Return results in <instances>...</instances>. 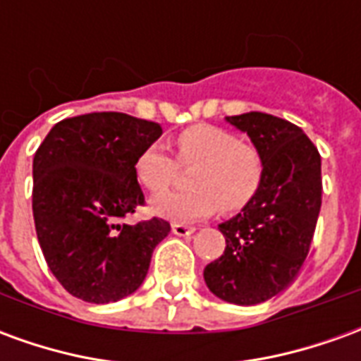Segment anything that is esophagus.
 Instances as JSON below:
<instances>
[{"mask_svg":"<svg viewBox=\"0 0 361 361\" xmlns=\"http://www.w3.org/2000/svg\"><path fill=\"white\" fill-rule=\"evenodd\" d=\"M172 232L176 235H191L193 232H195V228L188 226V224H180V222H176V224H172Z\"/></svg>","mask_w":361,"mask_h":361,"instance_id":"obj_1","label":"esophagus"}]
</instances>
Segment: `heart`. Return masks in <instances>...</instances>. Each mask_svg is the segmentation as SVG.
Listing matches in <instances>:
<instances>
[{"label": "heart", "mask_w": 361, "mask_h": 361, "mask_svg": "<svg viewBox=\"0 0 361 361\" xmlns=\"http://www.w3.org/2000/svg\"><path fill=\"white\" fill-rule=\"evenodd\" d=\"M178 157L183 166H195L189 191H172L152 199V211L173 222H191L222 209L234 214L245 209L261 189L265 164L255 147L222 127L197 123L176 135ZM142 185L154 193L172 188L180 166L164 147L149 145L135 160Z\"/></svg>", "instance_id": "obj_1"}]
</instances>
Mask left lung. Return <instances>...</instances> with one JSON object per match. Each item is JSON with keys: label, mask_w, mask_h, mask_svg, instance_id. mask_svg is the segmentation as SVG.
<instances>
[{"label": "left lung", "mask_w": 361, "mask_h": 361, "mask_svg": "<svg viewBox=\"0 0 361 361\" xmlns=\"http://www.w3.org/2000/svg\"><path fill=\"white\" fill-rule=\"evenodd\" d=\"M263 157L261 189L222 222L226 250L204 267V282L228 303L255 305L280 294L310 253L321 211V157L302 129L263 111L228 116Z\"/></svg>", "instance_id": "left-lung-1"}]
</instances>
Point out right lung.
<instances>
[{"label": "right lung", "instance_id": "add662e5", "mask_svg": "<svg viewBox=\"0 0 361 361\" xmlns=\"http://www.w3.org/2000/svg\"><path fill=\"white\" fill-rule=\"evenodd\" d=\"M162 135L154 121L94 111L51 127L32 160V214L51 274L82 302L133 294L152 251L170 232L162 219L121 222L145 204L135 160Z\"/></svg>", "mask_w": 361, "mask_h": 361}]
</instances>
